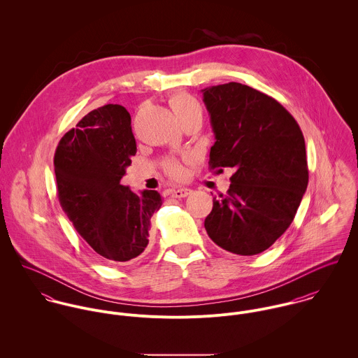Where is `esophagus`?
Segmentation results:
<instances>
[{
    "label": "esophagus",
    "mask_w": 358,
    "mask_h": 358,
    "mask_svg": "<svg viewBox=\"0 0 358 358\" xmlns=\"http://www.w3.org/2000/svg\"><path fill=\"white\" fill-rule=\"evenodd\" d=\"M192 192H193L192 189L180 187V189H173V190H171V194H172V197H175V199H185V197L190 196Z\"/></svg>",
    "instance_id": "esophagus-1"
}]
</instances>
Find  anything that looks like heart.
<instances>
[{"label": "heart", "instance_id": "heart-1", "mask_svg": "<svg viewBox=\"0 0 358 358\" xmlns=\"http://www.w3.org/2000/svg\"><path fill=\"white\" fill-rule=\"evenodd\" d=\"M169 106L176 115V118L182 122L190 117L201 115V106L199 101L186 92H176L169 98ZM164 169L168 175L173 178H182L185 173L183 165L176 158H166L162 162Z\"/></svg>", "mask_w": 358, "mask_h": 358}]
</instances>
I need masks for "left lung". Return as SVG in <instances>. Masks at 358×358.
<instances>
[{"label": "left lung", "mask_w": 358, "mask_h": 358, "mask_svg": "<svg viewBox=\"0 0 358 358\" xmlns=\"http://www.w3.org/2000/svg\"><path fill=\"white\" fill-rule=\"evenodd\" d=\"M201 92L216 139L209 166L234 171L227 194L213 197L205 230L231 254H260L289 227L306 192L303 134L280 103L248 85Z\"/></svg>", "instance_id": "obj_1"}]
</instances>
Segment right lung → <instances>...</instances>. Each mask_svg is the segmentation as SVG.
I'll use <instances>...</instances> for the list:
<instances>
[{
  "label": "right lung",
  "mask_w": 358,
  "mask_h": 358,
  "mask_svg": "<svg viewBox=\"0 0 358 358\" xmlns=\"http://www.w3.org/2000/svg\"><path fill=\"white\" fill-rule=\"evenodd\" d=\"M135 154L129 113L104 104L60 139L53 158L63 210L92 250L115 263L146 250L152 216L162 204L155 190L136 194L120 183Z\"/></svg>",
  "instance_id": "add662e5"
}]
</instances>
